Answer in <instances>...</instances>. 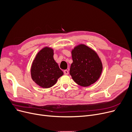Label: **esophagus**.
<instances>
[{
	"label": "esophagus",
	"mask_w": 132,
	"mask_h": 132,
	"mask_svg": "<svg viewBox=\"0 0 132 132\" xmlns=\"http://www.w3.org/2000/svg\"><path fill=\"white\" fill-rule=\"evenodd\" d=\"M64 75H68V74H69V71L67 70H64Z\"/></svg>",
	"instance_id": "34e87169"
}]
</instances>
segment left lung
<instances>
[{
  "instance_id": "1",
  "label": "left lung",
  "mask_w": 132,
  "mask_h": 132,
  "mask_svg": "<svg viewBox=\"0 0 132 132\" xmlns=\"http://www.w3.org/2000/svg\"><path fill=\"white\" fill-rule=\"evenodd\" d=\"M73 62L70 74L72 79L80 86L86 87L99 78L103 64L97 53L90 47L80 44L71 51Z\"/></svg>"
}]
</instances>
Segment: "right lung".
Listing matches in <instances>:
<instances>
[{"label": "right lung", "mask_w": 132, "mask_h": 132, "mask_svg": "<svg viewBox=\"0 0 132 132\" xmlns=\"http://www.w3.org/2000/svg\"><path fill=\"white\" fill-rule=\"evenodd\" d=\"M54 51L46 47L35 56L30 69L31 77L34 82L43 88H49L63 75L54 59Z\"/></svg>", "instance_id": "add662e5"}]
</instances>
